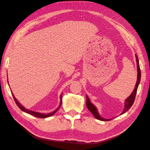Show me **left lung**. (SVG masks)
I'll use <instances>...</instances> for the list:
<instances>
[{"label": "left lung", "instance_id": "8db88e82", "mask_svg": "<svg viewBox=\"0 0 150 150\" xmlns=\"http://www.w3.org/2000/svg\"><path fill=\"white\" fill-rule=\"evenodd\" d=\"M136 56V59H137V71H138V78H137V83H136L134 89L133 90V93L131 94L130 96L127 98L125 102V108L124 110L122 111V112L121 113V115L124 114L125 112H126L127 111H128L129 110V108L132 106L133 104L134 101L135 97H136V94H137V89L138 87L139 86V84L140 83V80H141V71H140V68H139V60L138 59V57L137 55ZM86 106H87L88 110L91 111V112L94 115L95 117V118H96L97 120H99L100 121H110L112 119H104L103 117H102L98 112L97 108L94 106L93 104L91 103V101L89 100V98H88V96H86Z\"/></svg>", "mask_w": 150, "mask_h": 150}]
</instances>
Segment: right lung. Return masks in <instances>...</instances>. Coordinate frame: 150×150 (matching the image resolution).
Here are the masks:
<instances>
[{"mask_svg":"<svg viewBox=\"0 0 150 150\" xmlns=\"http://www.w3.org/2000/svg\"><path fill=\"white\" fill-rule=\"evenodd\" d=\"M11 93H12V91H11ZM12 96H13V99H14V101H15L16 104L17 105V106L19 107L22 111L25 112H27V113H28V114H29V115H30L34 116H35V117H40V118H46V117H50V116H51L54 115L55 114V113L58 111L59 109L60 108V107H61V104H62V94L61 95V96H60V98H61L60 104H59V106H58V108L56 109V110H54V111H52V112H51L48 113V114H44V113H40V112H35V111H30V110H28V109L25 108L23 106H22L21 104L19 102L17 101V100L16 99V98H15V96H13V94L12 93Z\"/></svg>","mask_w":150,"mask_h":150,"instance_id":"right-lung-1","label":"right lung"}]
</instances>
